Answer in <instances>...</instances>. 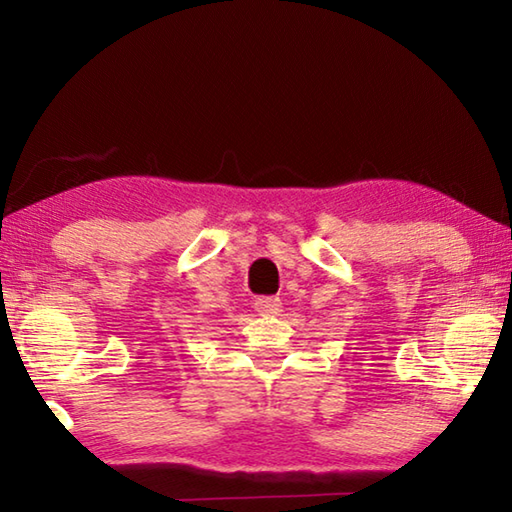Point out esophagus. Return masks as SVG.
<instances>
[{
  "label": "esophagus",
  "instance_id": "34e87169",
  "mask_svg": "<svg viewBox=\"0 0 512 512\" xmlns=\"http://www.w3.org/2000/svg\"><path fill=\"white\" fill-rule=\"evenodd\" d=\"M255 311L264 316H275L282 311V300L275 298V296H262L255 300Z\"/></svg>",
  "mask_w": 512,
  "mask_h": 512
}]
</instances>
